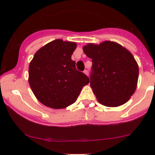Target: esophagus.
Here are the masks:
<instances>
[{
  "label": "esophagus",
  "instance_id": "34e87169",
  "mask_svg": "<svg viewBox=\"0 0 155 155\" xmlns=\"http://www.w3.org/2000/svg\"><path fill=\"white\" fill-rule=\"evenodd\" d=\"M84 73H85V74L86 75V76H88V71H87V70H84Z\"/></svg>",
  "mask_w": 155,
  "mask_h": 155
}]
</instances>
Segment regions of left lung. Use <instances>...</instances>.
Listing matches in <instances>:
<instances>
[{
    "instance_id": "8db88e82",
    "label": "left lung",
    "mask_w": 155,
    "mask_h": 155,
    "mask_svg": "<svg viewBox=\"0 0 155 155\" xmlns=\"http://www.w3.org/2000/svg\"><path fill=\"white\" fill-rule=\"evenodd\" d=\"M83 51L92 59L91 87L98 102L116 107L127 102L135 92L139 66L129 50L115 42L87 43Z\"/></svg>"
}]
</instances>
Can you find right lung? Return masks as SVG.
I'll use <instances>...</instances> for the list:
<instances>
[{
  "label": "right lung",
  "mask_w": 155,
  "mask_h": 155,
  "mask_svg": "<svg viewBox=\"0 0 155 155\" xmlns=\"http://www.w3.org/2000/svg\"><path fill=\"white\" fill-rule=\"evenodd\" d=\"M76 43L54 40L40 48L30 62L28 82L36 98L52 109L74 104L89 78L76 68L71 55Z\"/></svg>",
  "instance_id": "right-lung-1"
}]
</instances>
